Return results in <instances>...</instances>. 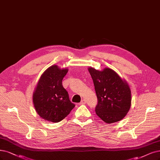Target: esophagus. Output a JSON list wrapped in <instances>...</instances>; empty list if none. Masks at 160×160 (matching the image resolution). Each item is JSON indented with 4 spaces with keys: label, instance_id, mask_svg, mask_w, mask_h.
<instances>
[{
    "label": "esophagus",
    "instance_id": "esophagus-1",
    "mask_svg": "<svg viewBox=\"0 0 160 160\" xmlns=\"http://www.w3.org/2000/svg\"><path fill=\"white\" fill-rule=\"evenodd\" d=\"M86 103V102H85V100H83V99H82V100L80 102V103H79V104H85Z\"/></svg>",
    "mask_w": 160,
    "mask_h": 160
}]
</instances>
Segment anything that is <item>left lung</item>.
I'll list each match as a JSON object with an SVG mask.
<instances>
[{
  "label": "left lung",
  "instance_id": "obj_1",
  "mask_svg": "<svg viewBox=\"0 0 160 160\" xmlns=\"http://www.w3.org/2000/svg\"><path fill=\"white\" fill-rule=\"evenodd\" d=\"M88 70L98 99L95 107L98 117L108 124L122 120L131 106V91L127 82L110 68L98 71L90 67Z\"/></svg>",
  "mask_w": 160,
  "mask_h": 160
}]
</instances>
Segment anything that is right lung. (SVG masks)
<instances>
[{
  "label": "right lung",
  "mask_w": 160,
  "mask_h": 160,
  "mask_svg": "<svg viewBox=\"0 0 160 160\" xmlns=\"http://www.w3.org/2000/svg\"><path fill=\"white\" fill-rule=\"evenodd\" d=\"M68 71V69H61L56 65L49 67L41 75L33 94L36 111L49 122H60L75 107L62 85Z\"/></svg>",
  "instance_id": "add662e5"
}]
</instances>
